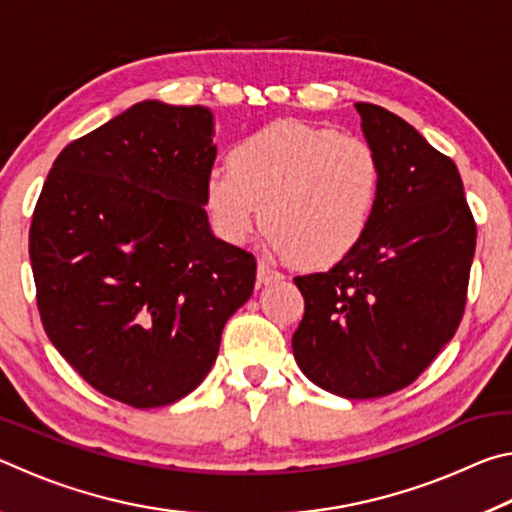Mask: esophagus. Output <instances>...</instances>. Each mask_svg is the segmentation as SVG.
Returning <instances> with one entry per match:
<instances>
[{"instance_id": "obj_1", "label": "esophagus", "mask_w": 512, "mask_h": 512, "mask_svg": "<svg viewBox=\"0 0 512 512\" xmlns=\"http://www.w3.org/2000/svg\"><path fill=\"white\" fill-rule=\"evenodd\" d=\"M282 277L284 275L277 271V268L271 262H266V259H259V264H257V282L259 284H271V282L282 280Z\"/></svg>"}]
</instances>
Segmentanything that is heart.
<instances>
[{
    "instance_id": "b5f03b06",
    "label": "heart",
    "mask_w": 512,
    "mask_h": 512,
    "mask_svg": "<svg viewBox=\"0 0 512 512\" xmlns=\"http://www.w3.org/2000/svg\"><path fill=\"white\" fill-rule=\"evenodd\" d=\"M384 171L354 135L302 121H275L232 146L205 180V207L219 237L244 244L262 219L268 246L300 264H339L375 216Z\"/></svg>"
}]
</instances>
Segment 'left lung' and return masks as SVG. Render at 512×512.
Wrapping results in <instances>:
<instances>
[{
	"label": "left lung",
	"instance_id": "8db88e82",
	"mask_svg": "<svg viewBox=\"0 0 512 512\" xmlns=\"http://www.w3.org/2000/svg\"><path fill=\"white\" fill-rule=\"evenodd\" d=\"M384 183L352 253L293 277L305 316L291 348L325 391L372 400L413 384L461 325L476 223L452 158L375 103H354Z\"/></svg>",
	"mask_w": 512,
	"mask_h": 512
}]
</instances>
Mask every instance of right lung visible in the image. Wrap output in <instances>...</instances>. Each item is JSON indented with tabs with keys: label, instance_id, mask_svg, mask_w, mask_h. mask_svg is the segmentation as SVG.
<instances>
[{
	"label": "right lung",
	"instance_id": "right-lung-1",
	"mask_svg": "<svg viewBox=\"0 0 512 512\" xmlns=\"http://www.w3.org/2000/svg\"><path fill=\"white\" fill-rule=\"evenodd\" d=\"M212 112L142 101L54 160L29 257L42 327L92 388L135 409L178 402L255 287V257L205 214Z\"/></svg>",
	"mask_w": 512,
	"mask_h": 512
}]
</instances>
